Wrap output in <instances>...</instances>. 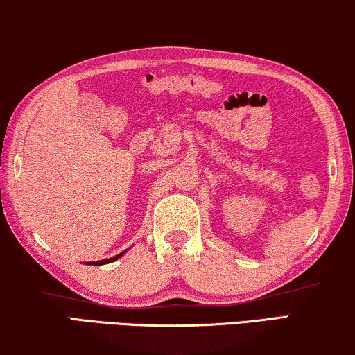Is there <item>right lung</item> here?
<instances>
[{
    "instance_id": "right-lung-1",
    "label": "right lung",
    "mask_w": 355,
    "mask_h": 355,
    "mask_svg": "<svg viewBox=\"0 0 355 355\" xmlns=\"http://www.w3.org/2000/svg\"><path fill=\"white\" fill-rule=\"evenodd\" d=\"M124 254V252H123ZM123 254H119V255H114V257H111V259H106V260H98V261H90V263H87V265H105V263H111V261H114V260H118L119 257H123Z\"/></svg>"
}]
</instances>
